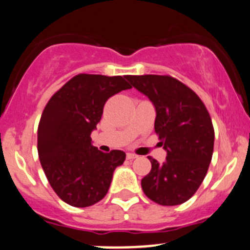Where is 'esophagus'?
Returning a JSON list of instances; mask_svg holds the SVG:
<instances>
[{"label":"esophagus","mask_w":250,"mask_h":250,"mask_svg":"<svg viewBox=\"0 0 250 250\" xmlns=\"http://www.w3.org/2000/svg\"><path fill=\"white\" fill-rule=\"evenodd\" d=\"M126 158H127V159H135V158H137V154H135V153H127V154H126Z\"/></svg>","instance_id":"obj_1"}]
</instances>
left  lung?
Here are the masks:
<instances>
[{
    "label": "left lung",
    "mask_w": 250,
    "mask_h": 250,
    "mask_svg": "<svg viewBox=\"0 0 250 250\" xmlns=\"http://www.w3.org/2000/svg\"><path fill=\"white\" fill-rule=\"evenodd\" d=\"M132 87L156 108L154 131L167 151L141 180L145 195L163 206L180 205L196 192L206 177L213 152L211 116L199 96L172 76H129Z\"/></svg>",
    "instance_id": "left-lung-1"
}]
</instances>
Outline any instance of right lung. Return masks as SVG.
Listing matches in <instances>:
<instances>
[{"label":"right lung","mask_w":250,"mask_h":250,"mask_svg":"<svg viewBox=\"0 0 250 250\" xmlns=\"http://www.w3.org/2000/svg\"><path fill=\"white\" fill-rule=\"evenodd\" d=\"M125 78L80 73L45 105L38 126L40 165L54 191L68 205L87 208L101 201L115 168L125 161V152L104 153L91 139L105 102L131 88Z\"/></svg>","instance_id":"1"}]
</instances>
